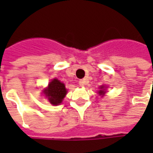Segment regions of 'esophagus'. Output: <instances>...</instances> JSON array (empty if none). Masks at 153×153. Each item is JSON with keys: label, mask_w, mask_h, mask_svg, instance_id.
Listing matches in <instances>:
<instances>
[{"label": "esophagus", "mask_w": 153, "mask_h": 153, "mask_svg": "<svg viewBox=\"0 0 153 153\" xmlns=\"http://www.w3.org/2000/svg\"><path fill=\"white\" fill-rule=\"evenodd\" d=\"M87 83V80L86 79H81L79 81V84L80 86L83 87L84 86V85H86Z\"/></svg>", "instance_id": "esophagus-1"}]
</instances>
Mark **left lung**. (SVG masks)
<instances>
[{"instance_id": "left-lung-1", "label": "left lung", "mask_w": 153, "mask_h": 153, "mask_svg": "<svg viewBox=\"0 0 153 153\" xmlns=\"http://www.w3.org/2000/svg\"><path fill=\"white\" fill-rule=\"evenodd\" d=\"M103 88H104V87H101V90H99V93H98L100 95H104L105 92H104V89H103Z\"/></svg>"}]
</instances>
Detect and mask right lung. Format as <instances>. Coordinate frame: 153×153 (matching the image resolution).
I'll use <instances>...</instances> for the list:
<instances>
[{
    "mask_svg": "<svg viewBox=\"0 0 153 153\" xmlns=\"http://www.w3.org/2000/svg\"><path fill=\"white\" fill-rule=\"evenodd\" d=\"M66 88L65 84L56 79H53L48 84V88L44 93L52 105H59L62 102V100L66 95Z\"/></svg>",
    "mask_w": 153,
    "mask_h": 153,
    "instance_id": "right-lung-1",
    "label": "right lung"
}]
</instances>
